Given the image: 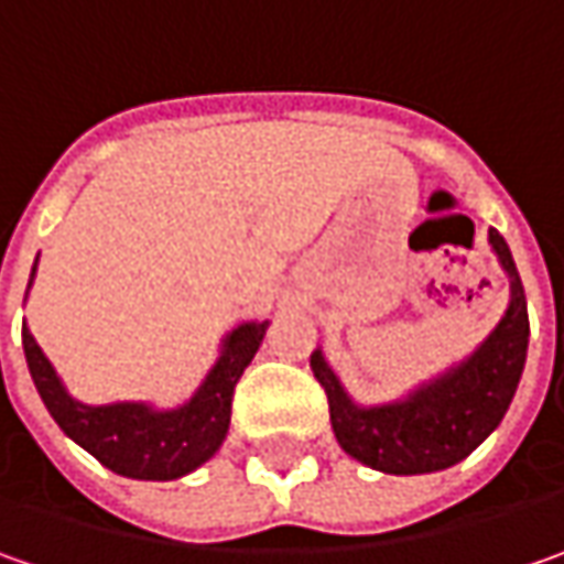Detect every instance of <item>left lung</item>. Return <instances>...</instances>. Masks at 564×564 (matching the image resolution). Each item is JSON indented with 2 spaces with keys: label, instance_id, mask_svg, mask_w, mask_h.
Wrapping results in <instances>:
<instances>
[{
  "label": "left lung",
  "instance_id": "obj_1",
  "mask_svg": "<svg viewBox=\"0 0 564 564\" xmlns=\"http://www.w3.org/2000/svg\"><path fill=\"white\" fill-rule=\"evenodd\" d=\"M489 246L511 283L502 322L467 359L423 381L406 398L359 406L334 376L322 347L308 356L315 379L328 394L337 445L359 464L394 477L435 474L464 460L502 423L524 372L530 322L524 283L499 230H489Z\"/></svg>",
  "mask_w": 564,
  "mask_h": 564
}]
</instances>
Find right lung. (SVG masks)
Returning <instances> with one entry per match:
<instances>
[{
    "instance_id": "right-lung-1",
    "label": "right lung",
    "mask_w": 564,
    "mask_h": 564,
    "mask_svg": "<svg viewBox=\"0 0 564 564\" xmlns=\"http://www.w3.org/2000/svg\"><path fill=\"white\" fill-rule=\"evenodd\" d=\"M34 274L37 261L31 268V283ZM264 330L268 322L236 325L224 337L220 356L198 384V391L173 410H158L144 401L82 404L65 391L53 362L43 356L28 325L21 328V344L43 404L72 442H78L87 454H94L119 477L180 479L210 460L224 445L230 429L236 381L258 354Z\"/></svg>"
}]
</instances>
